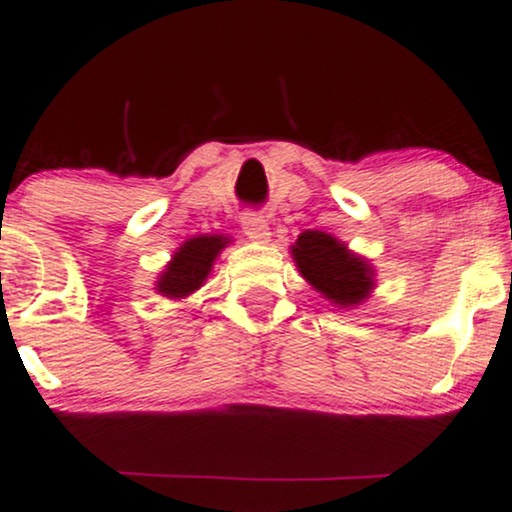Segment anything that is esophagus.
I'll return each mask as SVG.
<instances>
[{
	"label": "esophagus",
	"mask_w": 512,
	"mask_h": 512,
	"mask_svg": "<svg viewBox=\"0 0 512 512\" xmlns=\"http://www.w3.org/2000/svg\"><path fill=\"white\" fill-rule=\"evenodd\" d=\"M243 229L252 243H269V238H272V229H269L267 219L257 217V214H250V217L243 219Z\"/></svg>",
	"instance_id": "34e87169"
}]
</instances>
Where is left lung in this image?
Here are the masks:
<instances>
[{"instance_id":"left-lung-1","label":"left lung","mask_w":512,"mask_h":512,"mask_svg":"<svg viewBox=\"0 0 512 512\" xmlns=\"http://www.w3.org/2000/svg\"><path fill=\"white\" fill-rule=\"evenodd\" d=\"M291 257L303 279L338 310H353L372 295L377 274L367 257L324 231H303L291 245Z\"/></svg>"}]
</instances>
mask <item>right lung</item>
I'll return each instance as SVG.
<instances>
[{
	"label": "right lung",
	"instance_id": "obj_1",
	"mask_svg": "<svg viewBox=\"0 0 512 512\" xmlns=\"http://www.w3.org/2000/svg\"><path fill=\"white\" fill-rule=\"evenodd\" d=\"M229 243L231 238L221 233H202V236L188 238L159 272L155 291L169 300L188 298L190 293L202 288L221 250Z\"/></svg>",
	"mask_w": 512,
	"mask_h": 512
}]
</instances>
